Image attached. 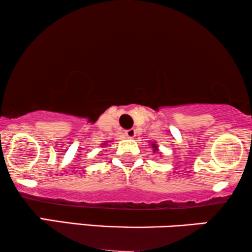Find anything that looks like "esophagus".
Listing matches in <instances>:
<instances>
[{"label": "esophagus", "instance_id": "1", "mask_svg": "<svg viewBox=\"0 0 252 252\" xmlns=\"http://www.w3.org/2000/svg\"><path fill=\"white\" fill-rule=\"evenodd\" d=\"M135 134H136L135 129H133V128L126 130L125 132V135H126V137H128V139H134V137H135Z\"/></svg>", "mask_w": 252, "mask_h": 252}]
</instances>
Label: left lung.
<instances>
[{
  "instance_id": "left-lung-1",
  "label": "left lung",
  "mask_w": 252,
  "mask_h": 252,
  "mask_svg": "<svg viewBox=\"0 0 252 252\" xmlns=\"http://www.w3.org/2000/svg\"><path fill=\"white\" fill-rule=\"evenodd\" d=\"M151 147H153L154 148V153H156V151H158V147H157V144L156 143H153V144H151Z\"/></svg>"
}]
</instances>
